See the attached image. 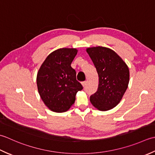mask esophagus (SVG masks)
<instances>
[{
  "label": "esophagus",
  "mask_w": 155,
  "mask_h": 155,
  "mask_svg": "<svg viewBox=\"0 0 155 155\" xmlns=\"http://www.w3.org/2000/svg\"><path fill=\"white\" fill-rule=\"evenodd\" d=\"M81 84H82V86H83L84 87H85V86H86V81H82L81 82Z\"/></svg>",
  "instance_id": "34e87169"
}]
</instances>
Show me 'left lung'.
<instances>
[{"instance_id": "1", "label": "left lung", "mask_w": 155, "mask_h": 155, "mask_svg": "<svg viewBox=\"0 0 155 155\" xmlns=\"http://www.w3.org/2000/svg\"><path fill=\"white\" fill-rule=\"evenodd\" d=\"M86 51L99 77L97 90L90 96V102L100 111L111 110L120 103L128 87L130 78L128 65L108 47H89Z\"/></svg>"}]
</instances>
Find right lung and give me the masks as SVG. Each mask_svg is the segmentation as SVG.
Instances as JSON below:
<instances>
[{
	"mask_svg": "<svg viewBox=\"0 0 155 155\" xmlns=\"http://www.w3.org/2000/svg\"><path fill=\"white\" fill-rule=\"evenodd\" d=\"M78 49L61 48L47 57L38 71L37 89L45 106L55 112H64L71 108L78 91L83 89L71 67Z\"/></svg>",
	"mask_w": 155,
	"mask_h": 155,
	"instance_id": "right-lung-1",
	"label": "right lung"
}]
</instances>
